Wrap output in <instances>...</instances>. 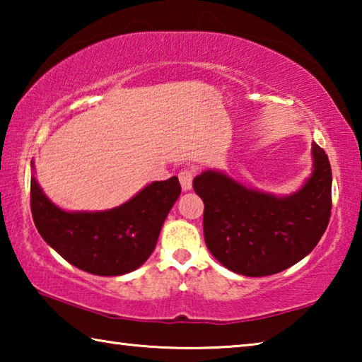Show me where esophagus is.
Here are the masks:
<instances>
[{
  "label": "esophagus",
  "instance_id": "esophagus-1",
  "mask_svg": "<svg viewBox=\"0 0 362 362\" xmlns=\"http://www.w3.org/2000/svg\"><path fill=\"white\" fill-rule=\"evenodd\" d=\"M194 174H196V170L193 168H183L180 170V173H179V180H180L182 189H185V192H187V189L192 188Z\"/></svg>",
  "mask_w": 362,
  "mask_h": 362
}]
</instances>
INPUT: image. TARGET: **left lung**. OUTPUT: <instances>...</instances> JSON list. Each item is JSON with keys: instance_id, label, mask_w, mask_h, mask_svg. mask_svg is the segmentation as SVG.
Instances as JSON below:
<instances>
[{"instance_id": "left-lung-1", "label": "left lung", "mask_w": 362, "mask_h": 362, "mask_svg": "<svg viewBox=\"0 0 362 362\" xmlns=\"http://www.w3.org/2000/svg\"><path fill=\"white\" fill-rule=\"evenodd\" d=\"M313 174L297 193L284 198L243 187L217 170L194 177L204 203V241L231 272L268 276L308 255L326 231L332 209V170L313 144Z\"/></svg>"}]
</instances>
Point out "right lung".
Listing matches in <instances>:
<instances>
[{
  "mask_svg": "<svg viewBox=\"0 0 362 362\" xmlns=\"http://www.w3.org/2000/svg\"><path fill=\"white\" fill-rule=\"evenodd\" d=\"M180 192L179 179L170 177L150 183L115 209L65 212L32 179L30 206L41 238L66 262L99 276H119L134 272L151 255Z\"/></svg>",
  "mask_w": 362,
  "mask_h": 362,
  "instance_id": "add662e5",
  "label": "right lung"
}]
</instances>
